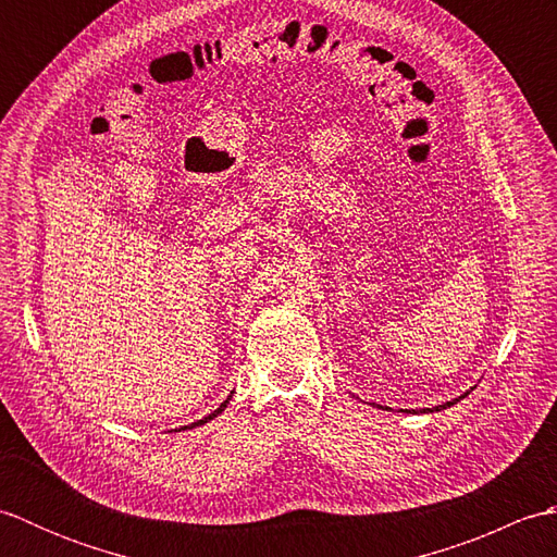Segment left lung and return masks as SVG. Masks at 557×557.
<instances>
[{"instance_id": "obj_1", "label": "left lung", "mask_w": 557, "mask_h": 557, "mask_svg": "<svg viewBox=\"0 0 557 557\" xmlns=\"http://www.w3.org/2000/svg\"><path fill=\"white\" fill-rule=\"evenodd\" d=\"M469 393H465V395H459V397H455V399H449V401H445V405H437V407H431V409H421V413H433V411H443V409H447V407H453V405H457L459 399H465ZM405 413H419V411H413V409H401Z\"/></svg>"}]
</instances>
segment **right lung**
<instances>
[{"label":"right lung","mask_w":557,"mask_h":557,"mask_svg":"<svg viewBox=\"0 0 557 557\" xmlns=\"http://www.w3.org/2000/svg\"><path fill=\"white\" fill-rule=\"evenodd\" d=\"M230 399H232V395L227 397V399H224L222 401V405L215 409V411H210L208 413V417H203V419H198V421H194L191 425H182V429L180 431H186V429H196V425H203V423H208V421H212V419H215V417H220V413L224 411V409H227V405H230Z\"/></svg>","instance_id":"add662e5"}]
</instances>
